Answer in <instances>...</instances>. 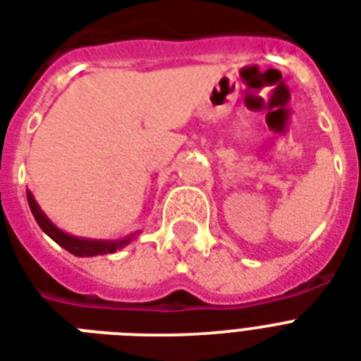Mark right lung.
Wrapping results in <instances>:
<instances>
[{"label": "right lung", "instance_id": "1", "mask_svg": "<svg viewBox=\"0 0 361 361\" xmlns=\"http://www.w3.org/2000/svg\"><path fill=\"white\" fill-rule=\"evenodd\" d=\"M27 195V204H30V209L33 217H35L37 225L41 226V231L47 234V236L52 238L58 245H61L65 251H69L71 255L75 257H99V255H110V252H116L127 247L133 241V238H136L140 234V231H135L127 234L125 238H116V240H97V238H84V236H73L69 232L61 231L59 226H56L52 221L48 219L47 214L42 212L41 206L37 204L33 192L25 191Z\"/></svg>", "mask_w": 361, "mask_h": 361}]
</instances>
